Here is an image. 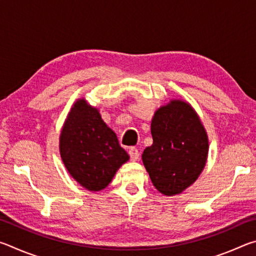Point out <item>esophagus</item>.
Listing matches in <instances>:
<instances>
[{
  "label": "esophagus",
  "mask_w": 256,
  "mask_h": 256,
  "mask_svg": "<svg viewBox=\"0 0 256 256\" xmlns=\"http://www.w3.org/2000/svg\"><path fill=\"white\" fill-rule=\"evenodd\" d=\"M128 154H130V157H131L132 162H136V160L138 159V157H140V152H138V150L136 148H134V146H132V148H130Z\"/></svg>",
  "instance_id": "obj_1"
}]
</instances>
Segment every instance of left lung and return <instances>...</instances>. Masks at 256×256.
I'll list each match as a JSON object with an SVG mask.
<instances>
[{
    "instance_id": "8db88e82",
    "label": "left lung",
    "mask_w": 256,
    "mask_h": 256,
    "mask_svg": "<svg viewBox=\"0 0 256 256\" xmlns=\"http://www.w3.org/2000/svg\"><path fill=\"white\" fill-rule=\"evenodd\" d=\"M151 134L154 144L142 154L150 180L164 196L180 194L206 167L209 152L206 128L190 102L172 99L154 112Z\"/></svg>"
}]
</instances>
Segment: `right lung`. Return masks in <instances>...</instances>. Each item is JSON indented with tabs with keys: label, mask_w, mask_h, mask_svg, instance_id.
Masks as SVG:
<instances>
[{
	"label": "right lung",
	"mask_w": 256,
	"mask_h": 256,
	"mask_svg": "<svg viewBox=\"0 0 256 256\" xmlns=\"http://www.w3.org/2000/svg\"><path fill=\"white\" fill-rule=\"evenodd\" d=\"M60 159L82 188L98 192L106 188L130 156L96 107L84 98L73 104L60 134Z\"/></svg>",
	"instance_id": "add662e5"
}]
</instances>
